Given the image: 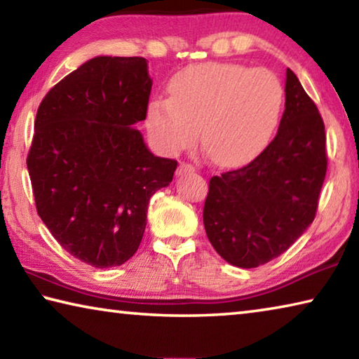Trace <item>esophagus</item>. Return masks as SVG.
Here are the masks:
<instances>
[{
  "mask_svg": "<svg viewBox=\"0 0 359 359\" xmlns=\"http://www.w3.org/2000/svg\"><path fill=\"white\" fill-rule=\"evenodd\" d=\"M194 166L190 165V163H180V166L177 169L179 174H187V172H193Z\"/></svg>",
  "mask_w": 359,
  "mask_h": 359,
  "instance_id": "34e87169",
  "label": "esophagus"
}]
</instances>
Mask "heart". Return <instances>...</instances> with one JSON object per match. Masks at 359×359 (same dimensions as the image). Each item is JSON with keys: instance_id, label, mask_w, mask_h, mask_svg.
I'll return each instance as SVG.
<instances>
[{"instance_id": "1", "label": "heart", "mask_w": 359, "mask_h": 359, "mask_svg": "<svg viewBox=\"0 0 359 359\" xmlns=\"http://www.w3.org/2000/svg\"><path fill=\"white\" fill-rule=\"evenodd\" d=\"M282 106L283 87L272 71L238 63H201L171 79L169 98L150 101L147 128L169 154L190 147L201 128L210 160L236 168L263 151Z\"/></svg>"}]
</instances>
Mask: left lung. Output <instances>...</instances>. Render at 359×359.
<instances>
[{
	"label": "left lung",
	"mask_w": 359,
	"mask_h": 359,
	"mask_svg": "<svg viewBox=\"0 0 359 359\" xmlns=\"http://www.w3.org/2000/svg\"><path fill=\"white\" fill-rule=\"evenodd\" d=\"M326 168L323 118L287 69L276 137L244 168L209 182L203 218L217 253L252 269L287 252L313 222Z\"/></svg>",
	"instance_id": "8db88e82"
}]
</instances>
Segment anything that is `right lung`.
Here are the masks:
<instances>
[{
  "label": "right lung",
  "instance_id": "add662e5",
  "mask_svg": "<svg viewBox=\"0 0 359 359\" xmlns=\"http://www.w3.org/2000/svg\"><path fill=\"white\" fill-rule=\"evenodd\" d=\"M142 57H96L48 90L27 156L36 210L72 257L123 264L141 244L147 205L177 161L155 156L135 126L147 117Z\"/></svg>",
  "mask_w": 359,
  "mask_h": 359
}]
</instances>
